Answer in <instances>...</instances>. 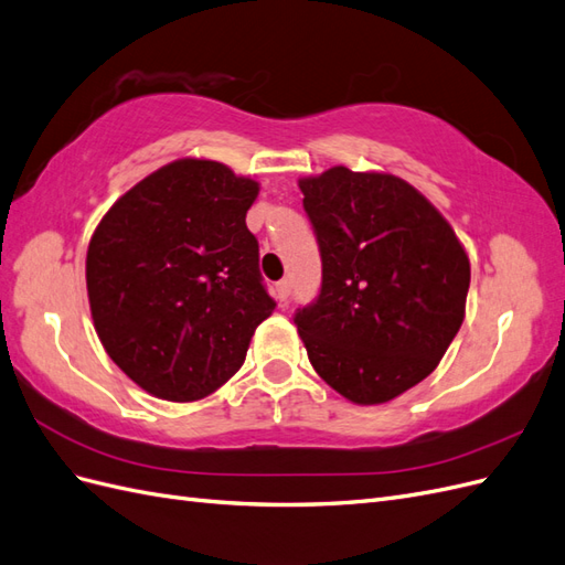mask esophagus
<instances>
[{
    "label": "esophagus",
    "instance_id": "obj_1",
    "mask_svg": "<svg viewBox=\"0 0 565 565\" xmlns=\"http://www.w3.org/2000/svg\"><path fill=\"white\" fill-rule=\"evenodd\" d=\"M274 291H277L279 305H286V302H288V296H291V284H288V279H281V281L277 284V288H274Z\"/></svg>",
    "mask_w": 565,
    "mask_h": 565
}]
</instances>
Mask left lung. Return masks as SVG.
Here are the masks:
<instances>
[{
	"label": "left lung",
	"instance_id": "obj_1",
	"mask_svg": "<svg viewBox=\"0 0 565 565\" xmlns=\"http://www.w3.org/2000/svg\"><path fill=\"white\" fill-rule=\"evenodd\" d=\"M321 253L319 298L296 315L315 372L352 405H383L440 364L471 263L449 222L391 172L300 177Z\"/></svg>",
	"mask_w": 565,
	"mask_h": 565
}]
</instances>
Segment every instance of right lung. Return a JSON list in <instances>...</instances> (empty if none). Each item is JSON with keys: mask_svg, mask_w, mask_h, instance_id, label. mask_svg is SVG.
<instances>
[{"mask_svg": "<svg viewBox=\"0 0 565 565\" xmlns=\"http://www.w3.org/2000/svg\"><path fill=\"white\" fill-rule=\"evenodd\" d=\"M257 191L217 160L180 158L125 191L96 224L85 263L94 329L149 395L215 393L274 312L246 227Z\"/></svg>", "mask_w": 565, "mask_h": 565, "instance_id": "obj_1", "label": "right lung"}]
</instances>
